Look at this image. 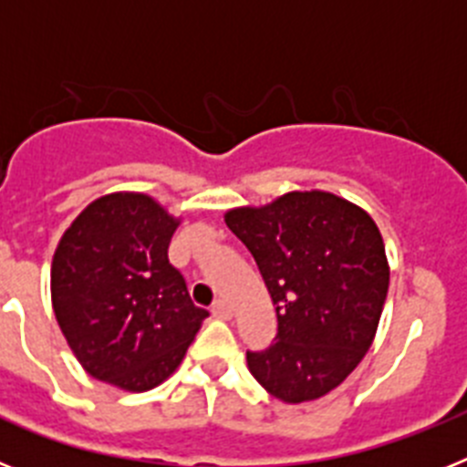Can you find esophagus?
<instances>
[{
	"label": "esophagus",
	"instance_id": "obj_1",
	"mask_svg": "<svg viewBox=\"0 0 467 467\" xmlns=\"http://www.w3.org/2000/svg\"><path fill=\"white\" fill-rule=\"evenodd\" d=\"M213 313L220 317V320H231V316H234V311H231V304H229V301H224V299L214 301Z\"/></svg>",
	"mask_w": 467,
	"mask_h": 467
}]
</instances>
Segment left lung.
<instances>
[{
  "label": "left lung",
  "mask_w": 467,
  "mask_h": 467,
  "mask_svg": "<svg viewBox=\"0 0 467 467\" xmlns=\"http://www.w3.org/2000/svg\"><path fill=\"white\" fill-rule=\"evenodd\" d=\"M224 222L253 253L278 316L275 344L247 350L250 372L287 404L323 398L377 337L390 280L377 222L320 189L226 210Z\"/></svg>",
  "instance_id": "1"
}]
</instances>
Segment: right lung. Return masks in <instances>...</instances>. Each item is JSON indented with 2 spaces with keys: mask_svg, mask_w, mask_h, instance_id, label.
Returning a JSON list of instances; mask_svg holds the SVG:
<instances>
[{
  "mask_svg": "<svg viewBox=\"0 0 467 467\" xmlns=\"http://www.w3.org/2000/svg\"><path fill=\"white\" fill-rule=\"evenodd\" d=\"M180 226L156 198L114 192L69 224L51 264L53 313L98 381L144 393L175 372L208 317L168 262Z\"/></svg>",
  "mask_w": 467,
  "mask_h": 467,
  "instance_id": "obj_1",
  "label": "right lung"
}]
</instances>
